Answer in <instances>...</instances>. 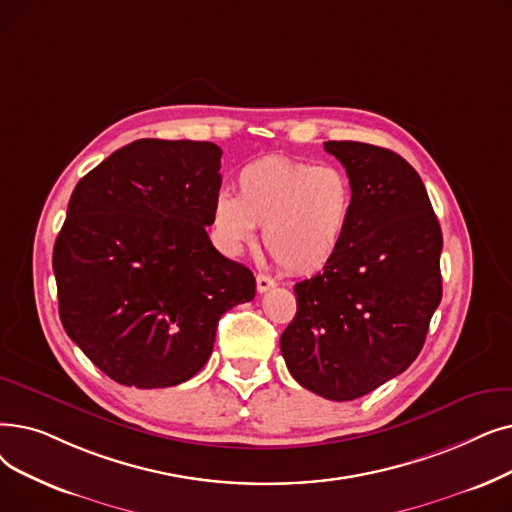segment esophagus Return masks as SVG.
Wrapping results in <instances>:
<instances>
[{
	"label": "esophagus",
	"mask_w": 512,
	"mask_h": 512,
	"mask_svg": "<svg viewBox=\"0 0 512 512\" xmlns=\"http://www.w3.org/2000/svg\"><path fill=\"white\" fill-rule=\"evenodd\" d=\"M274 286H276V280H274V278L265 276V274H257V291H259V293L270 291V288H274Z\"/></svg>",
	"instance_id": "esophagus-1"
}]
</instances>
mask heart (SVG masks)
<instances>
[{
  "label": "heart",
  "instance_id": "heart-1",
  "mask_svg": "<svg viewBox=\"0 0 512 512\" xmlns=\"http://www.w3.org/2000/svg\"><path fill=\"white\" fill-rule=\"evenodd\" d=\"M238 198L219 192L211 209L217 247L238 255L263 226V244L282 270L318 272L341 249L351 209L353 184L335 165L288 157H263L236 175Z\"/></svg>",
  "mask_w": 512,
  "mask_h": 512
}]
</instances>
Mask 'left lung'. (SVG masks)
<instances>
[{
  "instance_id": "8db88e82",
  "label": "left lung",
  "mask_w": 512,
  "mask_h": 512,
  "mask_svg": "<svg viewBox=\"0 0 512 512\" xmlns=\"http://www.w3.org/2000/svg\"><path fill=\"white\" fill-rule=\"evenodd\" d=\"M353 184L341 249L295 284L297 314L280 337L295 381L349 402L402 374L441 301L439 221L414 167L393 150L324 142Z\"/></svg>"
}]
</instances>
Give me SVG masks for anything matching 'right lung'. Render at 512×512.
Segmentation results:
<instances>
[{
  "label": "right lung",
  "instance_id": "1",
  "mask_svg": "<svg viewBox=\"0 0 512 512\" xmlns=\"http://www.w3.org/2000/svg\"><path fill=\"white\" fill-rule=\"evenodd\" d=\"M221 148L136 140L75 186L54 244L62 326L110 379L180 385L201 370L219 318L255 297L249 268L207 234Z\"/></svg>",
  "mask_w": 512,
  "mask_h": 512
}]
</instances>
